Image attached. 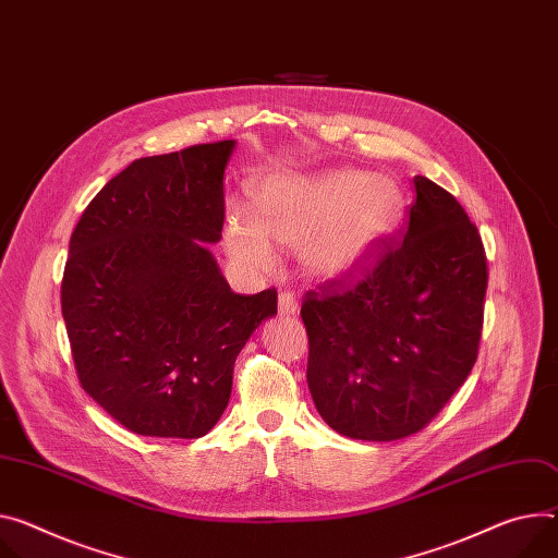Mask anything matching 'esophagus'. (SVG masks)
Segmentation results:
<instances>
[{"instance_id":"esophagus-1","label":"esophagus","mask_w":558,"mask_h":558,"mask_svg":"<svg viewBox=\"0 0 558 558\" xmlns=\"http://www.w3.org/2000/svg\"><path fill=\"white\" fill-rule=\"evenodd\" d=\"M278 312L284 314V316H293V314L300 312V305H298V300H295L293 293H289V291L280 293V298H278Z\"/></svg>"}]
</instances>
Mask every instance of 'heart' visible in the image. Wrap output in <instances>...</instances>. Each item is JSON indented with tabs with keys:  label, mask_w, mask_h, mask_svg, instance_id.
I'll return each mask as SVG.
<instances>
[{
	"label": "heart",
	"mask_w": 558,
	"mask_h": 558,
	"mask_svg": "<svg viewBox=\"0 0 558 558\" xmlns=\"http://www.w3.org/2000/svg\"><path fill=\"white\" fill-rule=\"evenodd\" d=\"M400 211V191L383 175H276L260 186L256 214L231 207L225 244L256 269L274 267L271 240L300 246L305 269L331 280L361 269L396 229Z\"/></svg>",
	"instance_id": "1"
}]
</instances>
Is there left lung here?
Segmentation results:
<instances>
[{"label":"left lung","mask_w":558,"mask_h":558,"mask_svg":"<svg viewBox=\"0 0 558 558\" xmlns=\"http://www.w3.org/2000/svg\"><path fill=\"white\" fill-rule=\"evenodd\" d=\"M398 235L351 284L305 293L307 383L325 423L356 440L421 432L470 376L483 329L487 258L481 233L449 191L414 178Z\"/></svg>","instance_id":"8db88e82"}]
</instances>
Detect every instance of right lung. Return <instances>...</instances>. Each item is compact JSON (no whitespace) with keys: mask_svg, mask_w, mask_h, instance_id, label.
<instances>
[{"mask_svg":"<svg viewBox=\"0 0 558 558\" xmlns=\"http://www.w3.org/2000/svg\"><path fill=\"white\" fill-rule=\"evenodd\" d=\"M235 142L131 162L84 209L69 244L62 316L82 389L142 436L199 438L222 416L248 336L278 293H233L222 238Z\"/></svg>","mask_w":558,"mask_h":558,"instance_id":"right-lung-1","label":"right lung"}]
</instances>
